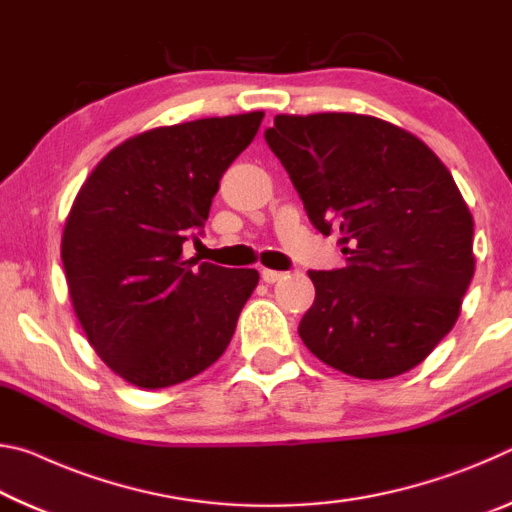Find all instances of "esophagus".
<instances>
[{
    "label": "esophagus",
    "instance_id": "1",
    "mask_svg": "<svg viewBox=\"0 0 512 512\" xmlns=\"http://www.w3.org/2000/svg\"><path fill=\"white\" fill-rule=\"evenodd\" d=\"M284 277V273H280V271H271V268H262V280L266 282V284H275L277 280H282Z\"/></svg>",
    "mask_w": 512,
    "mask_h": 512
}]
</instances>
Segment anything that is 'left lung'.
<instances>
[{"mask_svg": "<svg viewBox=\"0 0 512 512\" xmlns=\"http://www.w3.org/2000/svg\"><path fill=\"white\" fill-rule=\"evenodd\" d=\"M266 142L316 230L341 235L345 266L309 271L316 300L298 334L345 375L391 379L429 357L474 275V221L452 173L391 121L277 115Z\"/></svg>", "mask_w": 512, "mask_h": 512, "instance_id": "1", "label": "left lung"}]
</instances>
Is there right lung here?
<instances>
[{
	"label": "right lung",
	"mask_w": 512,
	"mask_h": 512,
	"mask_svg": "<svg viewBox=\"0 0 512 512\" xmlns=\"http://www.w3.org/2000/svg\"><path fill=\"white\" fill-rule=\"evenodd\" d=\"M262 119L259 110L128 137L76 194L60 241L69 298L94 352L128 384H180L228 348L259 273L198 264L183 246Z\"/></svg>",
	"instance_id": "1"
}]
</instances>
